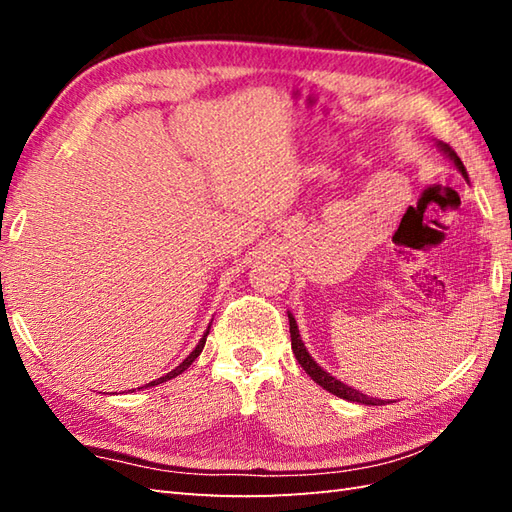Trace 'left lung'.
<instances>
[{
    "label": "left lung",
    "instance_id": "8db88e82",
    "mask_svg": "<svg viewBox=\"0 0 512 512\" xmlns=\"http://www.w3.org/2000/svg\"><path fill=\"white\" fill-rule=\"evenodd\" d=\"M438 145H440V149L444 151V154H447V156L453 160V165L458 167V171L462 173V176H464L466 180H469V176H466V169H464V165H462V160L458 158V154H455V151H453L449 145H444V143H438ZM288 321H290L292 354L297 356L299 365H301L303 369H306V374L314 380V383L321 385L325 391H330V394L339 396V398H343V400L361 402V405H385L383 400L369 398V396L361 394V391H358V389H354V387H347L345 383H341V380H336L334 376H330L328 372H325V369H321V367H319V363L314 361V358L310 356V352L306 350V345H303V341H301V334H299V328H297V321H295V317H292L290 312H288Z\"/></svg>",
    "mask_w": 512,
    "mask_h": 512
}]
</instances>
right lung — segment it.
<instances>
[{"instance_id":"1","label":"right lung","mask_w":512,"mask_h":512,"mask_svg":"<svg viewBox=\"0 0 512 512\" xmlns=\"http://www.w3.org/2000/svg\"><path fill=\"white\" fill-rule=\"evenodd\" d=\"M209 330H211V325H209ZM209 330H206L204 332V336H202V339H200V343L198 345H195V350L187 356V358H184V361L176 367V369H171V372L169 374H165V376H160V378H156V380H151V383H147L145 387H154V385H160V383H167V380H171V378H176V376H180L182 372H184V369H187L193 361H195V358H198L200 354H202V350H204V343H206V336H209ZM138 389H143V387H138Z\"/></svg>"}]
</instances>
